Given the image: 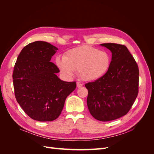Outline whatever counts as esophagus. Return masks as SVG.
<instances>
[{"mask_svg":"<svg viewBox=\"0 0 154 154\" xmlns=\"http://www.w3.org/2000/svg\"><path fill=\"white\" fill-rule=\"evenodd\" d=\"M76 85H77V87H78V88L83 87V84H82V83H80V82H77L76 83Z\"/></svg>","mask_w":154,"mask_h":154,"instance_id":"1","label":"esophagus"}]
</instances>
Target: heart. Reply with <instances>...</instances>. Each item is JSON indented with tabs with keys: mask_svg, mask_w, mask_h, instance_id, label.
Listing matches in <instances>:
<instances>
[{
	"mask_svg": "<svg viewBox=\"0 0 154 154\" xmlns=\"http://www.w3.org/2000/svg\"><path fill=\"white\" fill-rule=\"evenodd\" d=\"M110 60L106 51L83 45L68 51L63 57L58 56L55 63L60 72L68 78H72L75 71H78L83 80L94 82L108 71Z\"/></svg>",
	"mask_w": 154,
	"mask_h": 154,
	"instance_id": "b5f03b06",
	"label": "heart"
}]
</instances>
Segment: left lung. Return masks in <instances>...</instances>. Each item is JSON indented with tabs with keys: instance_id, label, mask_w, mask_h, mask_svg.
Wrapping results in <instances>:
<instances>
[{
	"instance_id": "obj_1",
	"label": "left lung",
	"mask_w": 154,
	"mask_h": 154,
	"mask_svg": "<svg viewBox=\"0 0 154 154\" xmlns=\"http://www.w3.org/2000/svg\"><path fill=\"white\" fill-rule=\"evenodd\" d=\"M112 53L108 71L101 78L86 83L87 104L91 114L101 122L118 119L128 113L138 94L139 69L124 45L101 44Z\"/></svg>"
}]
</instances>
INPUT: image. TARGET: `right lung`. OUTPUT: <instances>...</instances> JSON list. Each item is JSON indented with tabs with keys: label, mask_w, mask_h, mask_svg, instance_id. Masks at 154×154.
<instances>
[{
	"label": "right lung",
	"mask_w": 154,
	"mask_h": 154,
	"mask_svg": "<svg viewBox=\"0 0 154 154\" xmlns=\"http://www.w3.org/2000/svg\"><path fill=\"white\" fill-rule=\"evenodd\" d=\"M58 48L43 41L27 45L18 55L13 72L15 95L31 118L51 122L58 118L75 82L60 80L58 67L51 62Z\"/></svg>",
	"instance_id": "add662e5"
}]
</instances>
